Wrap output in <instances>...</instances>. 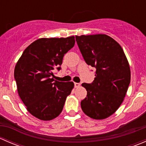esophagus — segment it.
Listing matches in <instances>:
<instances>
[{"label":"esophagus","instance_id":"1","mask_svg":"<svg viewBox=\"0 0 146 146\" xmlns=\"http://www.w3.org/2000/svg\"><path fill=\"white\" fill-rule=\"evenodd\" d=\"M80 83H78V82H75L74 83V86H75V88H79V87H80Z\"/></svg>","mask_w":146,"mask_h":146}]
</instances>
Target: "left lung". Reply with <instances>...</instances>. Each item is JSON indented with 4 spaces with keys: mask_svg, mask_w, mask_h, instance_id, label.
Returning a JSON list of instances; mask_svg holds the SVG:
<instances>
[{
    "mask_svg": "<svg viewBox=\"0 0 146 146\" xmlns=\"http://www.w3.org/2000/svg\"><path fill=\"white\" fill-rule=\"evenodd\" d=\"M84 60L96 68L92 83H82L87 96L81 108L87 116L104 119L123 102L131 81L129 62L121 46L106 35L76 36Z\"/></svg>",
    "mask_w": 146,
    "mask_h": 146,
    "instance_id": "left-lung-1",
    "label": "left lung"
}]
</instances>
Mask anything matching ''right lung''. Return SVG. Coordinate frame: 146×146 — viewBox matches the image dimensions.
<instances>
[{
  "instance_id": "1",
  "label": "right lung",
  "mask_w": 146,
  "mask_h": 146,
  "mask_svg": "<svg viewBox=\"0 0 146 146\" xmlns=\"http://www.w3.org/2000/svg\"><path fill=\"white\" fill-rule=\"evenodd\" d=\"M75 42L73 36L41 38L28 46L16 64L14 77L18 95L36 118L49 121L62 111L74 83L54 80V70H61L64 56Z\"/></svg>"
}]
</instances>
